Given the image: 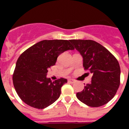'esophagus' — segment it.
<instances>
[{"mask_svg": "<svg viewBox=\"0 0 129 129\" xmlns=\"http://www.w3.org/2000/svg\"><path fill=\"white\" fill-rule=\"evenodd\" d=\"M68 82L72 83V84L75 82V79H68Z\"/></svg>", "mask_w": 129, "mask_h": 129, "instance_id": "obj_1", "label": "esophagus"}]
</instances>
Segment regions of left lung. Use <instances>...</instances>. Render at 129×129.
Instances as JSON below:
<instances>
[{
  "label": "left lung",
  "instance_id": "1",
  "mask_svg": "<svg viewBox=\"0 0 129 129\" xmlns=\"http://www.w3.org/2000/svg\"><path fill=\"white\" fill-rule=\"evenodd\" d=\"M70 42L83 56L84 70L92 75L91 83L77 93V99L90 107L107 104L116 94L120 84V67L117 60L95 41L72 39Z\"/></svg>",
  "mask_w": 129,
  "mask_h": 129
}]
</instances>
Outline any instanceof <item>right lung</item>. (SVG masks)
I'll use <instances>...</instances> for the list:
<instances>
[{"mask_svg":"<svg viewBox=\"0 0 129 129\" xmlns=\"http://www.w3.org/2000/svg\"><path fill=\"white\" fill-rule=\"evenodd\" d=\"M70 40H43L21 54L16 61L13 84L21 100L33 108L43 109L53 104L61 95L67 79L52 81L46 75L60 54L75 48Z\"/></svg>","mask_w":129,"mask_h":129,"instance_id":"obj_1","label":"right lung"}]
</instances>
